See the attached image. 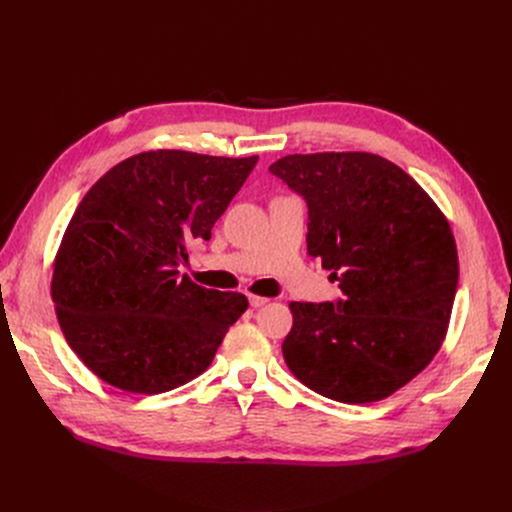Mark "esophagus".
I'll return each instance as SVG.
<instances>
[{
	"mask_svg": "<svg viewBox=\"0 0 512 512\" xmlns=\"http://www.w3.org/2000/svg\"><path fill=\"white\" fill-rule=\"evenodd\" d=\"M267 303H270V299H265V297H257V294H249V305H251V307L259 309V307H263V305H267Z\"/></svg>",
	"mask_w": 512,
	"mask_h": 512,
	"instance_id": "obj_1",
	"label": "esophagus"
}]
</instances>
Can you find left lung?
Masks as SVG:
<instances>
[{"label":"left lung","instance_id":"obj_1","mask_svg":"<svg viewBox=\"0 0 512 512\" xmlns=\"http://www.w3.org/2000/svg\"><path fill=\"white\" fill-rule=\"evenodd\" d=\"M307 203V251L336 303H290L284 361L317 394L363 405L434 359L459 284L450 226L423 188L373 153L286 155L270 166Z\"/></svg>","mask_w":512,"mask_h":512}]
</instances>
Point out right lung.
<instances>
[{"instance_id": "1", "label": "right lung", "mask_w": 512, "mask_h": 512, "mask_svg": "<svg viewBox=\"0 0 512 512\" xmlns=\"http://www.w3.org/2000/svg\"><path fill=\"white\" fill-rule=\"evenodd\" d=\"M257 159L147 151L120 161L78 203L51 297L70 348L103 382L157 394L213 361L249 301L178 267L188 245L211 238Z\"/></svg>"}]
</instances>
